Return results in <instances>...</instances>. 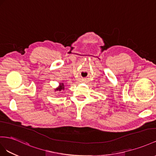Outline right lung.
I'll use <instances>...</instances> for the list:
<instances>
[{
	"instance_id": "add662e5",
	"label": "right lung",
	"mask_w": 156,
	"mask_h": 156,
	"mask_svg": "<svg viewBox=\"0 0 156 156\" xmlns=\"http://www.w3.org/2000/svg\"><path fill=\"white\" fill-rule=\"evenodd\" d=\"M65 85H64V83H60L59 86L57 87V88L55 89V91H61L62 90H65Z\"/></svg>"
}]
</instances>
